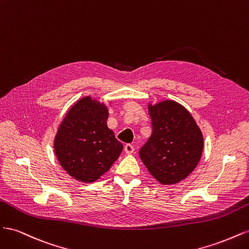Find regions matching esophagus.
Wrapping results in <instances>:
<instances>
[{
	"instance_id": "obj_1",
	"label": "esophagus",
	"mask_w": 249,
	"mask_h": 249,
	"mask_svg": "<svg viewBox=\"0 0 249 249\" xmlns=\"http://www.w3.org/2000/svg\"><path fill=\"white\" fill-rule=\"evenodd\" d=\"M124 152L129 155L134 153V146L132 144H130V143H127V144L124 145Z\"/></svg>"
}]
</instances>
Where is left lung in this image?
I'll return each mask as SVG.
<instances>
[{
  "instance_id": "1",
  "label": "left lung",
  "mask_w": 249,
  "mask_h": 249,
  "mask_svg": "<svg viewBox=\"0 0 249 249\" xmlns=\"http://www.w3.org/2000/svg\"><path fill=\"white\" fill-rule=\"evenodd\" d=\"M148 113L153 133L140 149V159L160 184H177L197 166L202 133L190 112L175 101L148 103Z\"/></svg>"
}]
</instances>
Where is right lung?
Masks as SVG:
<instances>
[{
    "label": "right lung",
    "mask_w": 249,
    "mask_h": 249,
    "mask_svg": "<svg viewBox=\"0 0 249 249\" xmlns=\"http://www.w3.org/2000/svg\"><path fill=\"white\" fill-rule=\"evenodd\" d=\"M108 117L107 105L88 95L74 104L60 124L54 150L61 167L74 179L95 182L122 154L124 145L108 127Z\"/></svg>",
    "instance_id": "right-lung-1"
}]
</instances>
